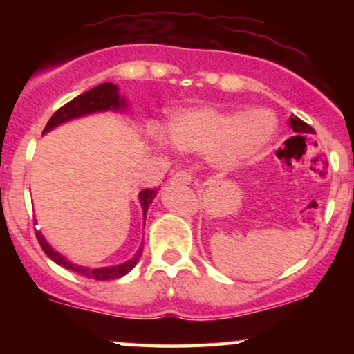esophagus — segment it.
Here are the masks:
<instances>
[{
	"instance_id": "obj_1",
	"label": "esophagus",
	"mask_w": 354,
	"mask_h": 354,
	"mask_svg": "<svg viewBox=\"0 0 354 354\" xmlns=\"http://www.w3.org/2000/svg\"><path fill=\"white\" fill-rule=\"evenodd\" d=\"M169 181H171V183H183V185H189L191 174L186 171V169H181V171L173 173L171 178H169Z\"/></svg>"
}]
</instances>
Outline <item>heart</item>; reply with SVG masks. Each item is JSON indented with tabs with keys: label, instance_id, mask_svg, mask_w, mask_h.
Masks as SVG:
<instances>
[{
	"label": "heart",
	"instance_id": "obj_1",
	"mask_svg": "<svg viewBox=\"0 0 354 354\" xmlns=\"http://www.w3.org/2000/svg\"><path fill=\"white\" fill-rule=\"evenodd\" d=\"M273 133V116L263 109L234 115L211 106H194L171 113L161 138L178 151L208 154L216 168L233 169L254 156Z\"/></svg>",
	"mask_w": 354,
	"mask_h": 354
}]
</instances>
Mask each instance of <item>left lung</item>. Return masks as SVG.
<instances>
[{
  "instance_id": "1",
  "label": "left lung",
  "mask_w": 354,
  "mask_h": 354,
  "mask_svg": "<svg viewBox=\"0 0 354 354\" xmlns=\"http://www.w3.org/2000/svg\"><path fill=\"white\" fill-rule=\"evenodd\" d=\"M290 126H291V129L296 133V136L306 138V135H315V129H313L308 123H304L303 120H299L298 116L290 118Z\"/></svg>"
}]
</instances>
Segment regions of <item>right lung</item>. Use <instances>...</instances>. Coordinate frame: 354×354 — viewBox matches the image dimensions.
<instances>
[{
	"label": "right lung",
	"mask_w": 354,
	"mask_h": 354,
	"mask_svg": "<svg viewBox=\"0 0 354 354\" xmlns=\"http://www.w3.org/2000/svg\"><path fill=\"white\" fill-rule=\"evenodd\" d=\"M124 106H126V103H124V100L120 96V93H118L116 84H113V83L98 84V86L91 88L89 91L76 96L75 100L70 101V103H66L64 106H61L58 111H56L55 115L50 118L48 124L44 126L43 133H48L50 129L56 128L58 124L66 123V121L75 120V118L86 116V115H91V113H98V111H108V109L120 111V109H123ZM154 196H156V188L154 189L146 188L140 193V203H141V208H143L145 218H146V211H148V206L151 205ZM35 233H36V239H38L39 246H41V250L46 253V256H50L56 265L66 268V270L75 271V273L84 276V278L96 279V281L118 279V278H121V276L128 274L129 271L135 268L141 253H143V248H140V250H138V253L133 256L129 261L123 263V265L108 266V268H86V266L75 265V263L70 261V259L64 258L63 254H59L58 251L53 250V248L50 246V243L44 239V236L39 233L38 230H36Z\"/></svg>",
	"instance_id": "obj_1"
}]
</instances>
